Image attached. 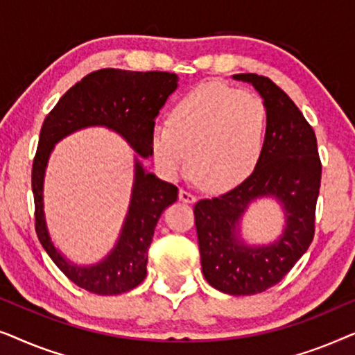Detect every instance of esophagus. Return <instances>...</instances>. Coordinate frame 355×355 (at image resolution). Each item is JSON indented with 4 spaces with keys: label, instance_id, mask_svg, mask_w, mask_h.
Masks as SVG:
<instances>
[{
    "label": "esophagus",
    "instance_id": "obj_1",
    "mask_svg": "<svg viewBox=\"0 0 355 355\" xmlns=\"http://www.w3.org/2000/svg\"><path fill=\"white\" fill-rule=\"evenodd\" d=\"M179 200H182L186 203H192V202H196V196H193L191 191H187V189H181V191H179Z\"/></svg>",
    "mask_w": 355,
    "mask_h": 355
}]
</instances>
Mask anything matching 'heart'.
Returning <instances> with one entry per match:
<instances>
[{
  "instance_id": "1",
  "label": "heart",
  "mask_w": 355,
  "mask_h": 355,
  "mask_svg": "<svg viewBox=\"0 0 355 355\" xmlns=\"http://www.w3.org/2000/svg\"><path fill=\"white\" fill-rule=\"evenodd\" d=\"M266 113L259 96L225 84H203L181 96L168 124L150 135L159 171L178 178L189 164L210 191H227L254 171L265 144Z\"/></svg>"
}]
</instances>
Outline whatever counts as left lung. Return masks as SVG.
Segmentation results:
<instances>
[{"label":"left lung","mask_w":355,"mask_h":355,"mask_svg":"<svg viewBox=\"0 0 355 355\" xmlns=\"http://www.w3.org/2000/svg\"><path fill=\"white\" fill-rule=\"evenodd\" d=\"M234 79L250 82L265 100L263 150L249 178L221 196L198 200L193 215L205 279L221 293L250 295L278 284L312 244L322 162L312 125L283 89L265 76ZM263 195L284 202L288 226L276 245L252 250L236 239L235 226L245 207Z\"/></svg>","instance_id":"1"}]
</instances>
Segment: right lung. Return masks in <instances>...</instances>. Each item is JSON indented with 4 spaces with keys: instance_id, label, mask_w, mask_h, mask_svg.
I'll return each instance as SVG.
<instances>
[{
    "instance_id": "add662e5",
    "label": "right lung",
    "mask_w": 355,
    "mask_h": 355,
    "mask_svg": "<svg viewBox=\"0 0 355 355\" xmlns=\"http://www.w3.org/2000/svg\"><path fill=\"white\" fill-rule=\"evenodd\" d=\"M173 72L98 69L72 85L43 121L32 163V192L38 241L58 268L79 288L100 295H116L137 288L147 275L148 247L158 218L178 200V187L137 163L129 215L118 245L98 265L80 268L62 259L46 232L42 186L50 152L58 140L87 125H106L128 140L140 157L152 155L150 135L155 119L176 90Z\"/></svg>"
}]
</instances>
